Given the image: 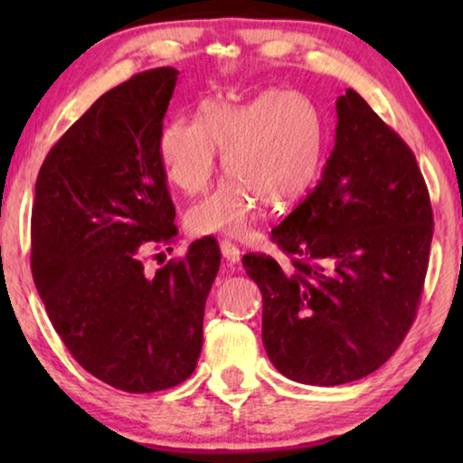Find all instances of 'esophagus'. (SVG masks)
<instances>
[{"label":"esophagus","mask_w":463,"mask_h":463,"mask_svg":"<svg viewBox=\"0 0 463 463\" xmlns=\"http://www.w3.org/2000/svg\"><path fill=\"white\" fill-rule=\"evenodd\" d=\"M221 253H222L224 260L229 261L231 265L239 263V260H241V250H239V247L232 245L231 241H221Z\"/></svg>","instance_id":"34e87169"}]
</instances>
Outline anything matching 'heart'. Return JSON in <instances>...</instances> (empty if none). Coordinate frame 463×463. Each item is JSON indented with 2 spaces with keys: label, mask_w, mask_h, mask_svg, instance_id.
<instances>
[{
  "label": "heart",
  "mask_w": 463,
  "mask_h": 463,
  "mask_svg": "<svg viewBox=\"0 0 463 463\" xmlns=\"http://www.w3.org/2000/svg\"><path fill=\"white\" fill-rule=\"evenodd\" d=\"M159 163L167 182L185 195L214 182L218 153L231 177L185 216L192 234L242 237L263 203L296 206L315 190L328 155V127L310 98L265 90L247 101L206 99L198 118H175L159 135Z\"/></svg>",
  "instance_id": "heart-1"
}]
</instances>
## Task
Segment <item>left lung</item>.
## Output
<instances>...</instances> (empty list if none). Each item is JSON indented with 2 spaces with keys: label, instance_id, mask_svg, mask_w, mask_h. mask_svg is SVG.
Here are the masks:
<instances>
[{
  "label": "left lung",
  "instance_id": "obj_1",
  "mask_svg": "<svg viewBox=\"0 0 463 463\" xmlns=\"http://www.w3.org/2000/svg\"><path fill=\"white\" fill-rule=\"evenodd\" d=\"M430 239L433 213L412 151L347 90L323 175L271 231L289 263L242 257L263 294L261 339L276 370L339 386L386 364L417 315Z\"/></svg>",
  "mask_w": 463,
  "mask_h": 463
}]
</instances>
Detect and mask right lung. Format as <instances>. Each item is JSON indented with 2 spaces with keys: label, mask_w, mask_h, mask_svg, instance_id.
Wrapping results in <instances>:
<instances>
[{
  "label": "right lung",
  "mask_w": 463,
  "mask_h": 463,
  "mask_svg": "<svg viewBox=\"0 0 463 463\" xmlns=\"http://www.w3.org/2000/svg\"><path fill=\"white\" fill-rule=\"evenodd\" d=\"M179 71L138 73L96 99L46 155L33 206V276L54 331L85 372L146 394L192 375L216 241L148 273L146 249L175 239L159 153Z\"/></svg>",
  "instance_id": "1"
}]
</instances>
